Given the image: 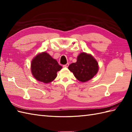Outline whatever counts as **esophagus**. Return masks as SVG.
<instances>
[{"label":"esophagus","mask_w":132,"mask_h":132,"mask_svg":"<svg viewBox=\"0 0 132 132\" xmlns=\"http://www.w3.org/2000/svg\"><path fill=\"white\" fill-rule=\"evenodd\" d=\"M69 66V63H66V64H64L63 66L64 67V68H68Z\"/></svg>","instance_id":"esophagus-1"}]
</instances>
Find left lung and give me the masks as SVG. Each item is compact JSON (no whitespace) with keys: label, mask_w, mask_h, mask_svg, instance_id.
<instances>
[{"label":"left lung","mask_w":132,"mask_h":132,"mask_svg":"<svg viewBox=\"0 0 132 132\" xmlns=\"http://www.w3.org/2000/svg\"><path fill=\"white\" fill-rule=\"evenodd\" d=\"M68 69L78 80L86 82L97 74L99 66L93 56L83 52L78 56L76 62L70 64Z\"/></svg>","instance_id":"left-lung-1"}]
</instances>
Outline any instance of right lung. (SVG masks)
I'll return each mask as SVG.
<instances>
[{"label":"right lung","mask_w":132,"mask_h":132,"mask_svg":"<svg viewBox=\"0 0 132 132\" xmlns=\"http://www.w3.org/2000/svg\"><path fill=\"white\" fill-rule=\"evenodd\" d=\"M62 69L55 59L48 53L43 52L37 54L31 62V72L37 80L45 83L52 82L57 77V72Z\"/></svg>","instance_id":"right-lung-1"}]
</instances>
